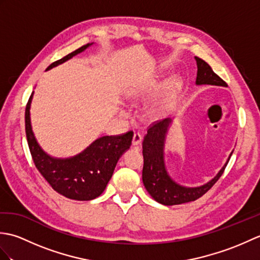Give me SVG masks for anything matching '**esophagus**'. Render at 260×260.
Segmentation results:
<instances>
[{"instance_id":"obj_1","label":"esophagus","mask_w":260,"mask_h":260,"mask_svg":"<svg viewBox=\"0 0 260 260\" xmlns=\"http://www.w3.org/2000/svg\"><path fill=\"white\" fill-rule=\"evenodd\" d=\"M141 143H142V135L140 133H135L133 136V141H132V144L134 146H137L140 145Z\"/></svg>"}]
</instances>
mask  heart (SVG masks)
I'll list each match as a JSON object with an SVG mask.
<instances>
[{"label":"heart","instance_id":"heart-1","mask_svg":"<svg viewBox=\"0 0 260 260\" xmlns=\"http://www.w3.org/2000/svg\"><path fill=\"white\" fill-rule=\"evenodd\" d=\"M176 85V82H172L171 84V87L174 88ZM158 89V87L155 86L153 88H150V89H145V90H140V91H134L131 93V97L134 99H139V98H143V97H147V96H152L154 92ZM170 96L171 93H167V96H164L162 99H159L158 102H155L154 104H152L150 107L147 108V116L152 119H157L161 118L165 115L169 107V101H170Z\"/></svg>","mask_w":260,"mask_h":260}]
</instances>
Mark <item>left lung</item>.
I'll list each match as a JSON object with an SVG mask.
<instances>
[{
	"label": "left lung",
	"mask_w": 260,
	"mask_h": 260,
	"mask_svg": "<svg viewBox=\"0 0 260 260\" xmlns=\"http://www.w3.org/2000/svg\"><path fill=\"white\" fill-rule=\"evenodd\" d=\"M196 61L198 67L197 85L227 86L204 60L196 57ZM171 123L172 119L165 118L153 124L147 129V134L143 141V156H144V167L142 173L143 183L154 200L164 206H175V204L196 201L197 199L201 198L222 175L230 156L233 155L231 152L222 169L206 184L194 187L180 185L169 175L164 162V144Z\"/></svg>",
	"instance_id": "left-lung-1"
}]
</instances>
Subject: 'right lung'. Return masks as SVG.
Instances as JSON below:
<instances>
[{"mask_svg": "<svg viewBox=\"0 0 260 260\" xmlns=\"http://www.w3.org/2000/svg\"><path fill=\"white\" fill-rule=\"evenodd\" d=\"M92 43L77 49L68 56L51 63L47 70L63 63L67 60L85 51ZM33 92L25 108V133L33 162L39 172L54 191L68 199L89 201L96 199L106 189L119 157L128 150L133 139V132L116 136H103L93 141L86 150L67 158L52 157L42 150L33 134L30 107Z\"/></svg>", "mask_w": 260, "mask_h": 260, "instance_id": "add662e5", "label": "right lung"}]
</instances>
